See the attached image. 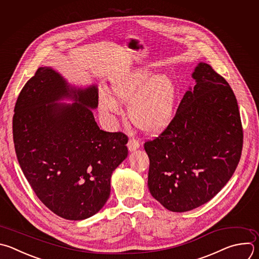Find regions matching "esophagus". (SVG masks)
Wrapping results in <instances>:
<instances>
[{
	"label": "esophagus",
	"mask_w": 259,
	"mask_h": 259,
	"mask_svg": "<svg viewBox=\"0 0 259 259\" xmlns=\"http://www.w3.org/2000/svg\"><path fill=\"white\" fill-rule=\"evenodd\" d=\"M128 149H129V151H135L138 147H139V141L137 140V139H135L134 137H131L130 139H129V141H128Z\"/></svg>",
	"instance_id": "1"
}]
</instances>
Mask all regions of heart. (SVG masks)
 Masks as SVG:
<instances>
[{
    "instance_id": "obj_1",
    "label": "heart",
    "mask_w": 259,
    "mask_h": 259,
    "mask_svg": "<svg viewBox=\"0 0 259 259\" xmlns=\"http://www.w3.org/2000/svg\"><path fill=\"white\" fill-rule=\"evenodd\" d=\"M111 90L113 95L104 91L99 95L100 110L108 118L122 115L120 103L128 104L130 121L150 134L162 131L174 118L179 89L170 75L135 68L116 77Z\"/></svg>"
}]
</instances>
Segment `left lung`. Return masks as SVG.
<instances>
[{"label": "left lung", "instance_id": "8db88e82", "mask_svg": "<svg viewBox=\"0 0 259 259\" xmlns=\"http://www.w3.org/2000/svg\"><path fill=\"white\" fill-rule=\"evenodd\" d=\"M192 78L195 85L184 95L174 119L144 144L149 192L175 212L214 197L233 176L243 145L238 103L229 83L203 62Z\"/></svg>", "mask_w": 259, "mask_h": 259}]
</instances>
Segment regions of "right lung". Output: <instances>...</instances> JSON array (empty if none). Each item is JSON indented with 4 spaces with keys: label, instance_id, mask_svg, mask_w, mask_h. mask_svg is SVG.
Listing matches in <instances>:
<instances>
[{
    "label": "right lung",
    "instance_id": "obj_1",
    "mask_svg": "<svg viewBox=\"0 0 259 259\" xmlns=\"http://www.w3.org/2000/svg\"><path fill=\"white\" fill-rule=\"evenodd\" d=\"M69 99L73 104H60ZM97 85L77 88L52 67H40L14 109L13 139L21 169L39 200L70 221L99 212L113 171L127 157L128 138L98 126Z\"/></svg>",
    "mask_w": 259,
    "mask_h": 259
}]
</instances>
